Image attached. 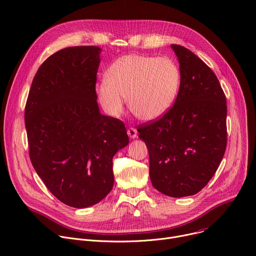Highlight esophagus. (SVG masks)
<instances>
[{
	"instance_id": "34e87169",
	"label": "esophagus",
	"mask_w": 256,
	"mask_h": 256,
	"mask_svg": "<svg viewBox=\"0 0 256 256\" xmlns=\"http://www.w3.org/2000/svg\"><path fill=\"white\" fill-rule=\"evenodd\" d=\"M128 134L130 138H136V136H138V132H136V128H128Z\"/></svg>"
}]
</instances>
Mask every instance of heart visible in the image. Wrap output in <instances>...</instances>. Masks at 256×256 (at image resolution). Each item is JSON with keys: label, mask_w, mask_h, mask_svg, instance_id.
<instances>
[{"label": "heart", "mask_w": 256, "mask_h": 256, "mask_svg": "<svg viewBox=\"0 0 256 256\" xmlns=\"http://www.w3.org/2000/svg\"><path fill=\"white\" fill-rule=\"evenodd\" d=\"M180 88L178 63L166 56L138 54L122 56L106 70L105 80L96 86L103 109L118 118L128 98L130 110L145 122L164 116L174 104Z\"/></svg>", "instance_id": "b5f03b06"}]
</instances>
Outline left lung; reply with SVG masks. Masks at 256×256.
Wrapping results in <instances>:
<instances>
[{
  "mask_svg": "<svg viewBox=\"0 0 256 256\" xmlns=\"http://www.w3.org/2000/svg\"><path fill=\"white\" fill-rule=\"evenodd\" d=\"M180 70L174 106L138 128L149 151L153 187L170 197L191 196L212 180L226 147V101L220 84L199 57L172 44Z\"/></svg>",
  "mask_w": 256,
  "mask_h": 256,
  "instance_id": "left-lung-1",
  "label": "left lung"
}]
</instances>
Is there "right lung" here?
Here are the masks:
<instances>
[{
  "mask_svg": "<svg viewBox=\"0 0 256 256\" xmlns=\"http://www.w3.org/2000/svg\"><path fill=\"white\" fill-rule=\"evenodd\" d=\"M101 49L82 46L51 55L36 72L24 120L34 168L62 203L86 208L112 190V158L128 144L124 124L100 113Z\"/></svg>",
  "mask_w": 256,
  "mask_h": 256,
  "instance_id": "add662e5",
  "label": "right lung"
}]
</instances>
